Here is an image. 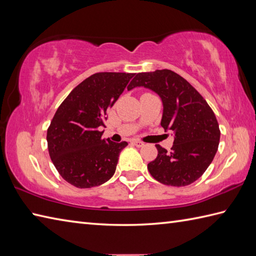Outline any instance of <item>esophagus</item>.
I'll return each mask as SVG.
<instances>
[{"label":"esophagus","mask_w":256,"mask_h":256,"mask_svg":"<svg viewBox=\"0 0 256 256\" xmlns=\"http://www.w3.org/2000/svg\"><path fill=\"white\" fill-rule=\"evenodd\" d=\"M132 143H133L135 146H136V148H143V146H144V143L140 142V140H133Z\"/></svg>","instance_id":"esophagus-1"}]
</instances>
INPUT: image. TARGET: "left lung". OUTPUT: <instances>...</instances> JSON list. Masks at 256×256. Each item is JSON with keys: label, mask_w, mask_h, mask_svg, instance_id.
I'll return each instance as SVG.
<instances>
[{"label": "left lung", "mask_w": 256, "mask_h": 256, "mask_svg": "<svg viewBox=\"0 0 256 256\" xmlns=\"http://www.w3.org/2000/svg\"><path fill=\"white\" fill-rule=\"evenodd\" d=\"M144 86L162 101L160 125L174 132L170 152L156 145L157 157L148 170L157 182L182 187L192 184L209 167L218 150L220 130L214 111L182 76L168 69L140 72L128 86Z\"/></svg>", "instance_id": "obj_1"}]
</instances>
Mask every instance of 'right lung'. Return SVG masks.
<instances>
[{"instance_id": "1", "label": "right lung", "mask_w": 256, "mask_h": 256, "mask_svg": "<svg viewBox=\"0 0 256 256\" xmlns=\"http://www.w3.org/2000/svg\"><path fill=\"white\" fill-rule=\"evenodd\" d=\"M135 74L98 72L70 92L47 130L52 164L77 188L104 184L116 172L118 155L128 145L103 140L106 111L122 94Z\"/></svg>"}]
</instances>
